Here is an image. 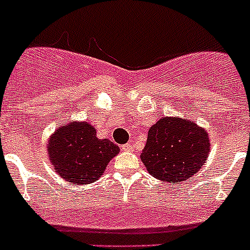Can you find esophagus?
<instances>
[{"label":"esophagus","instance_id":"1","mask_svg":"<svg viewBox=\"0 0 250 250\" xmlns=\"http://www.w3.org/2000/svg\"><path fill=\"white\" fill-rule=\"evenodd\" d=\"M121 150L123 151H132V146L130 144H124L121 145Z\"/></svg>","mask_w":250,"mask_h":250}]
</instances>
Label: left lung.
Returning a JSON list of instances; mask_svg holds the SVG:
<instances>
[{"label":"left lung","mask_w":250,"mask_h":250,"mask_svg":"<svg viewBox=\"0 0 250 250\" xmlns=\"http://www.w3.org/2000/svg\"><path fill=\"white\" fill-rule=\"evenodd\" d=\"M209 146L207 131L193 121L161 118L150 127L140 158L152 176L175 184L198 173L207 161Z\"/></svg>","instance_id":"left-lung-1"}]
</instances>
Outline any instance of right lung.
Returning <instances> with one entry per match:
<instances>
[{"label":"right lung","instance_id":"1","mask_svg":"<svg viewBox=\"0 0 250 250\" xmlns=\"http://www.w3.org/2000/svg\"><path fill=\"white\" fill-rule=\"evenodd\" d=\"M50 160L60 176L70 184H90L103 175L119 146L98 139L95 127L87 123H71L60 127L47 145Z\"/></svg>","mask_w":250,"mask_h":250}]
</instances>
